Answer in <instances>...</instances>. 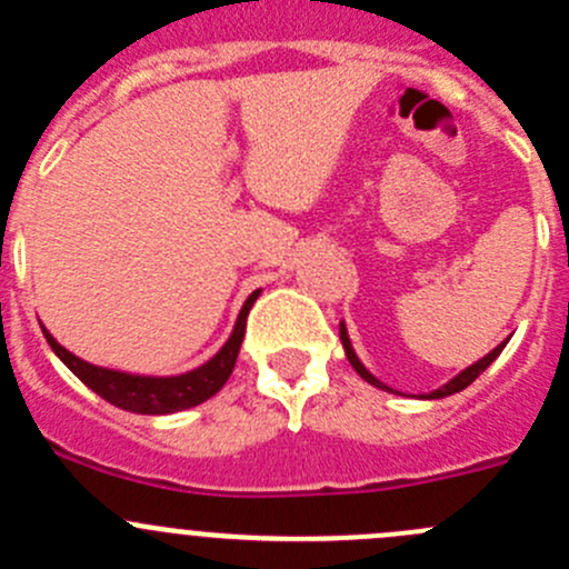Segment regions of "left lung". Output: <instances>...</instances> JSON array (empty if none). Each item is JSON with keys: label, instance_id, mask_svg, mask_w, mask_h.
Returning <instances> with one entry per match:
<instances>
[{"label": "left lung", "instance_id": "1", "mask_svg": "<svg viewBox=\"0 0 569 569\" xmlns=\"http://www.w3.org/2000/svg\"><path fill=\"white\" fill-rule=\"evenodd\" d=\"M338 330H341V343H343V352H347V360H349V363H352V369L358 371V375L363 377V380L369 382V386L380 388V391H388V393H393V388H388L386 382H380V380H377V377L371 375V371L366 369L363 363H360V358H358V355H355V349H352V341H349V332H347V325H343V321H341V327H338ZM503 347H507V341H501V343H498L496 349H492V352H487L485 358H481V360H476V363H470L468 369H462L460 375H457V377H451V380L446 382V386H440L438 391H432V393H423V399H443V396H451V393H460V391H465V388H468L470 382H473L476 377H479L481 371H485L487 366H490L492 360H496L498 355L503 352Z\"/></svg>", "mask_w": 569, "mask_h": 569}]
</instances>
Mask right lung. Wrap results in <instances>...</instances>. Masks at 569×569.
Returning <instances> with one entry per match:
<instances>
[{
    "instance_id": "1",
    "label": "right lung",
    "mask_w": 569,
    "mask_h": 569,
    "mask_svg": "<svg viewBox=\"0 0 569 569\" xmlns=\"http://www.w3.org/2000/svg\"><path fill=\"white\" fill-rule=\"evenodd\" d=\"M261 289H256L244 300L242 311H239L237 325H233L231 336L222 343L220 352L214 358L206 360L203 366L192 371H183V375H170V377H151V375H129V371L118 369H104V366H93L88 360L77 358L73 352H68L54 336L43 327V336L49 341L51 352L84 382L93 393H99L101 399H107L109 405L120 407V410L140 412V416H170V412L189 410V407L200 405V401L211 399L231 377L233 366H237L239 349H242L244 327H248V313L252 302L258 300Z\"/></svg>"
}]
</instances>
